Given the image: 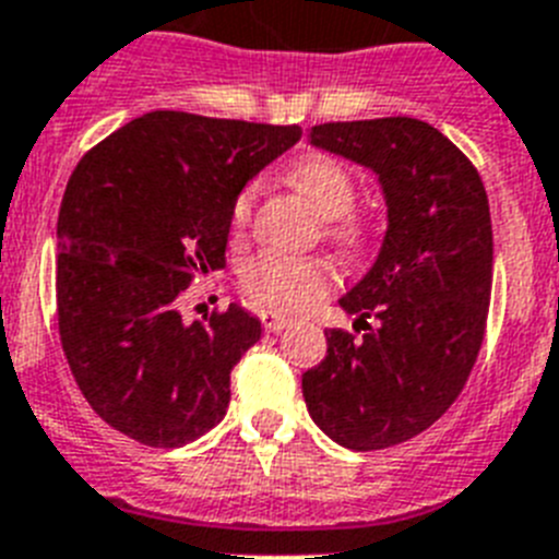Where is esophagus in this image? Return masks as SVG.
I'll return each instance as SVG.
<instances>
[{
	"label": "esophagus",
	"instance_id": "obj_1",
	"mask_svg": "<svg viewBox=\"0 0 559 559\" xmlns=\"http://www.w3.org/2000/svg\"><path fill=\"white\" fill-rule=\"evenodd\" d=\"M261 323H264L266 332H281L287 330L289 323H293V318L278 316V312H261Z\"/></svg>",
	"mask_w": 559,
	"mask_h": 559
}]
</instances>
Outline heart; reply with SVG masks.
I'll list each match as a JSON object with an SVG mask.
<instances>
[{
    "label": "heart",
    "instance_id": "obj_1",
    "mask_svg": "<svg viewBox=\"0 0 559 559\" xmlns=\"http://www.w3.org/2000/svg\"><path fill=\"white\" fill-rule=\"evenodd\" d=\"M287 181L301 192L321 218H326V236L344 250H364L372 229L360 215L352 213L355 204V178L337 158L326 153H307L295 158L287 170ZM258 199V181H250L238 190L229 222L241 236L250 227L252 210ZM241 287L252 301L270 309L298 312L307 309L330 293L335 284V272L321 258H293L281 252H261L241 266Z\"/></svg>",
    "mask_w": 559,
    "mask_h": 559
}]
</instances>
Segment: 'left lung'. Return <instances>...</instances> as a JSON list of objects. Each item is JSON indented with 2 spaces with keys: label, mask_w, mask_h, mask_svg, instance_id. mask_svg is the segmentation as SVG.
Wrapping results in <instances>:
<instances>
[{
  "label": "left lung",
  "mask_w": 559,
  "mask_h": 559,
  "mask_svg": "<svg viewBox=\"0 0 559 559\" xmlns=\"http://www.w3.org/2000/svg\"><path fill=\"white\" fill-rule=\"evenodd\" d=\"M309 142L378 176L389 227L372 270L341 298L364 337L326 332L304 401L341 447H397L457 401L480 352L495 266L486 187L447 135L409 116L316 124Z\"/></svg>",
  "instance_id": "obj_1"
}]
</instances>
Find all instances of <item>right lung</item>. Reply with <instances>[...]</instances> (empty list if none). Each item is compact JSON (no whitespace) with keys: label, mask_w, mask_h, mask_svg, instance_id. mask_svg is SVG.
<instances>
[{"label":"right lung","mask_w":559,"mask_h":559,"mask_svg":"<svg viewBox=\"0 0 559 559\" xmlns=\"http://www.w3.org/2000/svg\"><path fill=\"white\" fill-rule=\"evenodd\" d=\"M298 139V124L153 110L76 164L56 224L59 337L82 395L116 431L176 449L227 415L229 372L261 321L229 304L185 323L178 304L224 266L238 190Z\"/></svg>","instance_id":"add662e5"}]
</instances>
